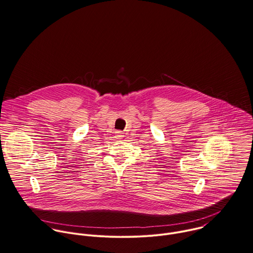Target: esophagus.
I'll return each instance as SVG.
<instances>
[{
    "label": "esophagus",
    "mask_w": 253,
    "mask_h": 253,
    "mask_svg": "<svg viewBox=\"0 0 253 253\" xmlns=\"http://www.w3.org/2000/svg\"><path fill=\"white\" fill-rule=\"evenodd\" d=\"M123 137H124V135H123V133H122L121 131H116V132H115V138H116V139L120 140V139H122Z\"/></svg>",
    "instance_id": "1"
}]
</instances>
